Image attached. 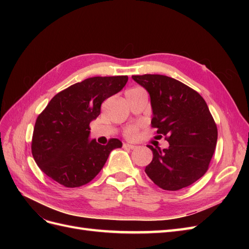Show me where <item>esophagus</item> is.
Returning a JSON list of instances; mask_svg holds the SVG:
<instances>
[{
  "instance_id": "34e87169",
  "label": "esophagus",
  "mask_w": 249,
  "mask_h": 249,
  "mask_svg": "<svg viewBox=\"0 0 249 249\" xmlns=\"http://www.w3.org/2000/svg\"><path fill=\"white\" fill-rule=\"evenodd\" d=\"M124 148H129V149H135L136 148L137 146L136 145H134V144H132V143H124V145H123Z\"/></svg>"
}]
</instances>
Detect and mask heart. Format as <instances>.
<instances>
[{
  "label": "heart",
  "instance_id": "1",
  "mask_svg": "<svg viewBox=\"0 0 249 249\" xmlns=\"http://www.w3.org/2000/svg\"><path fill=\"white\" fill-rule=\"evenodd\" d=\"M137 90H141V88H133V89L127 90V91H137ZM139 130H140V126L137 124L129 125L124 129V135L129 139H136L139 136Z\"/></svg>",
  "mask_w": 249,
  "mask_h": 249
}]
</instances>
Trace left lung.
I'll return each instance as SVG.
<instances>
[{"mask_svg": "<svg viewBox=\"0 0 249 249\" xmlns=\"http://www.w3.org/2000/svg\"><path fill=\"white\" fill-rule=\"evenodd\" d=\"M144 87L153 108L152 126L169 147H148L153 160L145 167L148 178L164 190L177 191L196 182L215 152L217 125L206 101L194 89L163 74L132 76Z\"/></svg>", "mask_w": 249, "mask_h": 249, "instance_id": "1", "label": "left lung"}]
</instances>
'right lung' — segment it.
I'll return each instance as SVG.
<instances>
[{
	"instance_id": "1",
	"label": "right lung",
	"mask_w": 249,
	"mask_h": 249,
	"mask_svg": "<svg viewBox=\"0 0 249 249\" xmlns=\"http://www.w3.org/2000/svg\"><path fill=\"white\" fill-rule=\"evenodd\" d=\"M127 76L93 77L57 93L36 119L31 149L38 167L60 185L88 184L106 163L112 149L122 147L116 138L106 145L88 139L90 123L101 114L105 100L119 92Z\"/></svg>"
}]
</instances>
